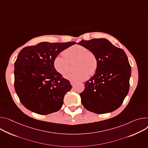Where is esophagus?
Masks as SVG:
<instances>
[{"label":"esophagus","instance_id":"obj_1","mask_svg":"<svg viewBox=\"0 0 148 148\" xmlns=\"http://www.w3.org/2000/svg\"><path fill=\"white\" fill-rule=\"evenodd\" d=\"M70 83H71V84L73 86H74V85H75V82H70Z\"/></svg>","mask_w":148,"mask_h":148}]
</instances>
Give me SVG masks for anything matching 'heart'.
Here are the masks:
<instances>
[{
	"mask_svg": "<svg viewBox=\"0 0 148 148\" xmlns=\"http://www.w3.org/2000/svg\"><path fill=\"white\" fill-rule=\"evenodd\" d=\"M62 56L57 55L53 61V67L57 72L64 75L69 71L68 61L76 60L75 69L77 70L69 73L65 78L71 82H79L86 79L89 75H93L96 72L98 61L95 53L88 51L81 45H73L63 51Z\"/></svg>",
	"mask_w": 148,
	"mask_h": 148,
	"instance_id": "b5f03b06",
	"label": "heart"
}]
</instances>
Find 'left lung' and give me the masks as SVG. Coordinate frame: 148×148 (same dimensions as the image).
I'll return each instance as SVG.
<instances>
[{
	"mask_svg": "<svg viewBox=\"0 0 148 148\" xmlns=\"http://www.w3.org/2000/svg\"><path fill=\"white\" fill-rule=\"evenodd\" d=\"M78 44L95 53L98 61L95 74L84 83L79 94L82 104L97 114L116 110L129 90L131 67L126 53L104 38L82 40Z\"/></svg>",
	"mask_w": 148,
	"mask_h": 148,
	"instance_id": "obj_1",
	"label": "left lung"
}]
</instances>
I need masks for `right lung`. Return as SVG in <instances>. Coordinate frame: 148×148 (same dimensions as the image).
Listing matches in <instances>:
<instances>
[{
  "mask_svg": "<svg viewBox=\"0 0 148 148\" xmlns=\"http://www.w3.org/2000/svg\"><path fill=\"white\" fill-rule=\"evenodd\" d=\"M75 44L43 42L20 51L14 65V86L26 109L48 114L61 108L64 96L72 86L56 71L53 61L60 52Z\"/></svg>",
  "mask_w": 148,
  "mask_h": 148,
  "instance_id": "obj_1",
  "label": "right lung"
}]
</instances>
